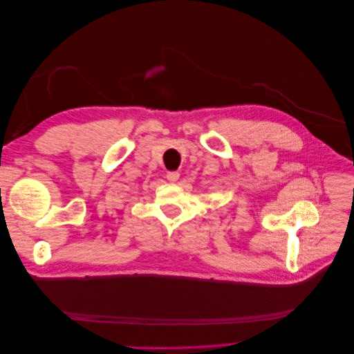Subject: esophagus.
I'll return each instance as SVG.
<instances>
[{"label": "esophagus", "mask_w": 354, "mask_h": 354, "mask_svg": "<svg viewBox=\"0 0 354 354\" xmlns=\"http://www.w3.org/2000/svg\"><path fill=\"white\" fill-rule=\"evenodd\" d=\"M178 177H180V173H178V171H168V173H167V180L171 181V183L177 181Z\"/></svg>", "instance_id": "1"}]
</instances>
